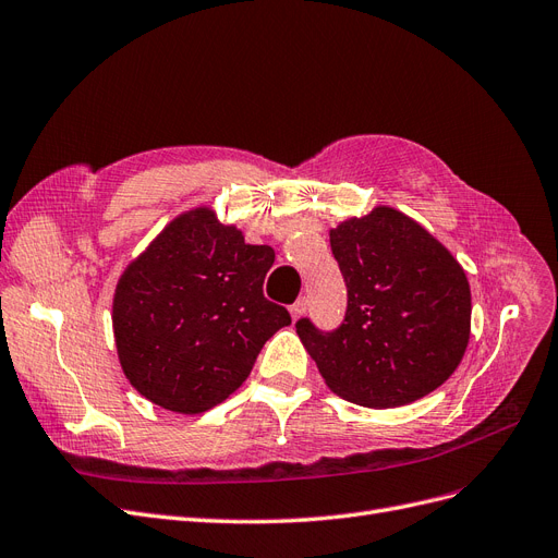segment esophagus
Returning <instances> with one entry per match:
<instances>
[{"mask_svg": "<svg viewBox=\"0 0 558 558\" xmlns=\"http://www.w3.org/2000/svg\"><path fill=\"white\" fill-rule=\"evenodd\" d=\"M304 312H306V300L304 298H300L295 304H291V316L293 318H300Z\"/></svg>", "mask_w": 558, "mask_h": 558, "instance_id": "esophagus-1", "label": "esophagus"}]
</instances>
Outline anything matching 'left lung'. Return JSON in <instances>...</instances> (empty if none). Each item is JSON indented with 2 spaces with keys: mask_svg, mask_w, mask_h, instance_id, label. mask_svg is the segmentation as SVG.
<instances>
[{
  "mask_svg": "<svg viewBox=\"0 0 558 558\" xmlns=\"http://www.w3.org/2000/svg\"><path fill=\"white\" fill-rule=\"evenodd\" d=\"M345 281L335 330L295 323L306 353L339 397L392 409L452 376L471 332V288L448 248L392 207H376L330 233Z\"/></svg>",
  "mask_w": 558,
  "mask_h": 558,
  "instance_id": "8db88e82",
  "label": "left lung"
}]
</instances>
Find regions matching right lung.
I'll return each mask as SVG.
<instances>
[{
    "mask_svg": "<svg viewBox=\"0 0 558 558\" xmlns=\"http://www.w3.org/2000/svg\"><path fill=\"white\" fill-rule=\"evenodd\" d=\"M275 248L194 209L129 265L112 302L122 369L149 401L203 413L233 395L279 328L286 306L263 295Z\"/></svg>",
    "mask_w": 558,
    "mask_h": 558,
    "instance_id": "add662e5",
    "label": "right lung"
}]
</instances>
